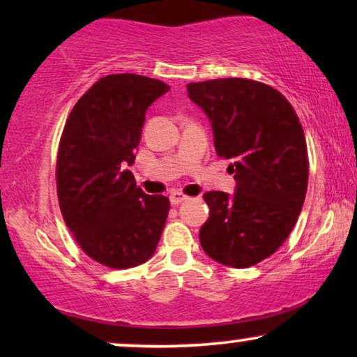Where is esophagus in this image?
Masks as SVG:
<instances>
[{"instance_id":"34e87169","label":"esophagus","mask_w":357,"mask_h":357,"mask_svg":"<svg viewBox=\"0 0 357 357\" xmlns=\"http://www.w3.org/2000/svg\"><path fill=\"white\" fill-rule=\"evenodd\" d=\"M169 198H170V203L175 204V206H177V204H180V203L187 202V199H188L187 195H183V193H180V192H172V193H170Z\"/></svg>"}]
</instances>
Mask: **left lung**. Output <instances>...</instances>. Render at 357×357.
<instances>
[{
    "label": "left lung",
    "mask_w": 357,
    "mask_h": 357,
    "mask_svg": "<svg viewBox=\"0 0 357 357\" xmlns=\"http://www.w3.org/2000/svg\"><path fill=\"white\" fill-rule=\"evenodd\" d=\"M187 89L211 121L216 154L231 160L237 180L232 197L203 195L209 218L199 242L218 263L253 266L284 243L304 204L309 155L299 116L280 91L253 79L222 77Z\"/></svg>",
    "instance_id": "1"
}]
</instances>
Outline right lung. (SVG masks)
Listing matches in <instances>:
<instances>
[{
	"label": "right lung",
	"instance_id": "right-lung-1",
	"mask_svg": "<svg viewBox=\"0 0 357 357\" xmlns=\"http://www.w3.org/2000/svg\"><path fill=\"white\" fill-rule=\"evenodd\" d=\"M169 91L162 81L120 73L100 77L73 107L56 154L58 203L81 250L125 270L158 247L170 202L136 187L135 162L144 114Z\"/></svg>",
	"mask_w": 357,
	"mask_h": 357
}]
</instances>
